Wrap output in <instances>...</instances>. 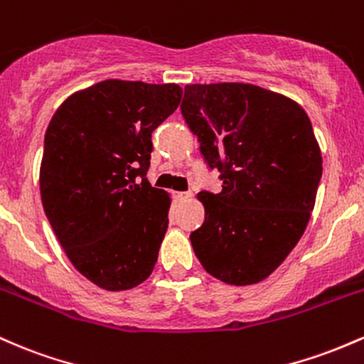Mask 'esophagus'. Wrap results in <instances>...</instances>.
Returning a JSON list of instances; mask_svg holds the SVG:
<instances>
[{
  "label": "esophagus",
  "mask_w": 364,
  "mask_h": 364,
  "mask_svg": "<svg viewBox=\"0 0 364 364\" xmlns=\"http://www.w3.org/2000/svg\"><path fill=\"white\" fill-rule=\"evenodd\" d=\"M173 198L177 203H186L191 199V193H175Z\"/></svg>",
  "instance_id": "1"
}]
</instances>
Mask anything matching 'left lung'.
Instances as JSON below:
<instances>
[{"mask_svg":"<svg viewBox=\"0 0 364 364\" xmlns=\"http://www.w3.org/2000/svg\"><path fill=\"white\" fill-rule=\"evenodd\" d=\"M182 115L222 193H199L191 234L203 268L228 285L270 277L303 237L316 201L321 151L296 101L255 84H189Z\"/></svg>","mask_w":364,"mask_h":364,"instance_id":"left-lung-1","label":"left lung"}]
</instances>
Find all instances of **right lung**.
<instances>
[{
  "instance_id": "right-lung-1",
  "label": "right lung",
  "mask_w": 364,
  "mask_h": 364,
  "mask_svg": "<svg viewBox=\"0 0 364 364\" xmlns=\"http://www.w3.org/2000/svg\"><path fill=\"white\" fill-rule=\"evenodd\" d=\"M182 87L108 79L68 96L44 137V213L77 272L109 292L153 272L168 228L170 194L151 187V134Z\"/></svg>"
}]
</instances>
